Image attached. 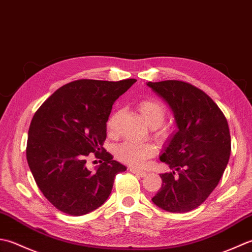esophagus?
Returning <instances> with one entry per match:
<instances>
[{
    "label": "esophagus",
    "mask_w": 252,
    "mask_h": 252,
    "mask_svg": "<svg viewBox=\"0 0 252 252\" xmlns=\"http://www.w3.org/2000/svg\"><path fill=\"white\" fill-rule=\"evenodd\" d=\"M129 171L131 173H133V174H137V175H139V176H145L146 174H147L145 171H141V169H138V168L133 167V166L129 167Z\"/></svg>",
    "instance_id": "34e87169"
}]
</instances>
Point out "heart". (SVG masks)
Returning a JSON list of instances; mask_svg holds the SVG:
<instances>
[{
    "label": "heart",
    "instance_id": "1",
    "mask_svg": "<svg viewBox=\"0 0 252 252\" xmlns=\"http://www.w3.org/2000/svg\"><path fill=\"white\" fill-rule=\"evenodd\" d=\"M138 109L148 124L153 127L158 139L167 140L171 138L172 128L163 124L167 110L160 100L156 97H146L139 102ZM119 113V111L112 112L107 119L106 128L109 132H114ZM156 152L157 147L151 142H136L131 140L122 142L115 149V156L119 160L136 166H142L148 158L156 155Z\"/></svg>",
    "mask_w": 252,
    "mask_h": 252
}]
</instances>
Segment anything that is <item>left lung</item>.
Listing matches in <instances>:
<instances>
[{
    "label": "left lung",
    "instance_id": "left-lung-1",
    "mask_svg": "<svg viewBox=\"0 0 252 252\" xmlns=\"http://www.w3.org/2000/svg\"><path fill=\"white\" fill-rule=\"evenodd\" d=\"M171 107L178 131L160 160L172 172L161 174L162 187L152 201L173 213L191 211L218 186L230 156L227 120L201 89L182 80L147 84Z\"/></svg>",
    "mask_w": 252,
    "mask_h": 252
}]
</instances>
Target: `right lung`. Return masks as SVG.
<instances>
[{
  "label": "right lung",
  "instance_id": "add662e5",
  "mask_svg": "<svg viewBox=\"0 0 252 252\" xmlns=\"http://www.w3.org/2000/svg\"><path fill=\"white\" fill-rule=\"evenodd\" d=\"M135 81H71L34 113L27 162L41 192L60 211L75 217L94 211L109 198L117 174L126 171L102 146L113 103ZM90 153L102 158L94 172L85 166Z\"/></svg>",
  "mask_w": 252,
  "mask_h": 252
}]
</instances>
